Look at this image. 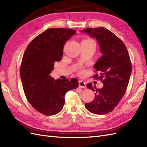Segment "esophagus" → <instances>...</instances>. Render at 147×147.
Returning <instances> with one entry per match:
<instances>
[{
    "mask_svg": "<svg viewBox=\"0 0 147 147\" xmlns=\"http://www.w3.org/2000/svg\"><path fill=\"white\" fill-rule=\"evenodd\" d=\"M79 87L80 88H86L87 87H86V83L84 81H80L79 82Z\"/></svg>",
    "mask_w": 147,
    "mask_h": 147,
    "instance_id": "34e87169",
    "label": "esophagus"
}]
</instances>
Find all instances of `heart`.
I'll return each instance as SVG.
<instances>
[{"label": "heart", "mask_w": 147, "mask_h": 147, "mask_svg": "<svg viewBox=\"0 0 147 147\" xmlns=\"http://www.w3.org/2000/svg\"><path fill=\"white\" fill-rule=\"evenodd\" d=\"M86 40H88V41H90V42H94L92 40H91V39H86ZM80 74H83L84 73V71L83 70H80Z\"/></svg>", "instance_id": "obj_1"}]
</instances>
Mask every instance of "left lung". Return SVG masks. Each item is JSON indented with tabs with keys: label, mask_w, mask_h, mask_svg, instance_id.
Returning a JSON list of instances; mask_svg holds the SVG:
<instances>
[{
	"label": "left lung",
	"mask_w": 147,
	"mask_h": 147,
	"mask_svg": "<svg viewBox=\"0 0 147 147\" xmlns=\"http://www.w3.org/2000/svg\"><path fill=\"white\" fill-rule=\"evenodd\" d=\"M81 32L96 38L102 55L94 67L100 73L99 77L96 74L94 78H99L103 87L96 88L91 84L87 85L95 92V97L85 107L92 113L103 115L115 108L126 92L131 73L130 56L123 42L104 27L88 28Z\"/></svg>",
	"instance_id": "1"
}]
</instances>
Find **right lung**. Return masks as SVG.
<instances>
[{"mask_svg": "<svg viewBox=\"0 0 147 147\" xmlns=\"http://www.w3.org/2000/svg\"><path fill=\"white\" fill-rule=\"evenodd\" d=\"M76 34L69 28H49L32 40L26 50L20 74L27 100L40 113L53 115L63 107L66 93L78 87L76 78L54 80L53 63L60 61L66 42Z\"/></svg>", "mask_w": 147, "mask_h": 147, "instance_id": "1", "label": "right lung"}]
</instances>
